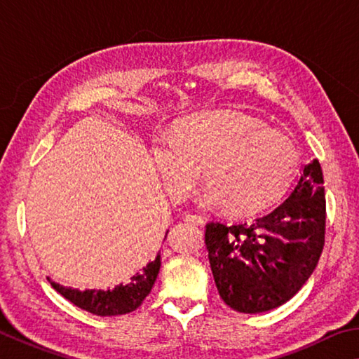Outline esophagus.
<instances>
[{"instance_id":"34e87169","label":"esophagus","mask_w":359,"mask_h":359,"mask_svg":"<svg viewBox=\"0 0 359 359\" xmlns=\"http://www.w3.org/2000/svg\"><path fill=\"white\" fill-rule=\"evenodd\" d=\"M184 222H187L188 224H198V226H203L204 218L199 217V215H194V214H185Z\"/></svg>"}]
</instances>
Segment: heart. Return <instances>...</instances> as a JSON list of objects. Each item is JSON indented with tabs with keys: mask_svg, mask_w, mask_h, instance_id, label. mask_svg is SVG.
I'll use <instances>...</instances> for the list:
<instances>
[{
	"mask_svg": "<svg viewBox=\"0 0 359 359\" xmlns=\"http://www.w3.org/2000/svg\"><path fill=\"white\" fill-rule=\"evenodd\" d=\"M151 158L163 187L175 201L196 185L201 168L208 185L203 203H222L236 215L276 204L299 166V151L287 135L234 111L184 120L151 142Z\"/></svg>",
	"mask_w": 359,
	"mask_h": 359,
	"instance_id": "heart-1",
	"label": "heart"
}]
</instances>
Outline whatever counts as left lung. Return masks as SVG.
Returning <instances> with one entry per match:
<instances>
[{
	"mask_svg": "<svg viewBox=\"0 0 359 359\" xmlns=\"http://www.w3.org/2000/svg\"><path fill=\"white\" fill-rule=\"evenodd\" d=\"M326 199L318 160L304 166L290 196L253 223L210 222L205 247L218 293L234 311L259 313L290 301L325 245Z\"/></svg>",
	"mask_w": 359,
	"mask_h": 359,
	"instance_id": "8db88e82",
	"label": "left lung"
}]
</instances>
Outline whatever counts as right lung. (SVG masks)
I'll use <instances>...</instances> for the list:
<instances>
[{"label": "right lung", "mask_w": 359, "mask_h": 359, "mask_svg": "<svg viewBox=\"0 0 359 359\" xmlns=\"http://www.w3.org/2000/svg\"><path fill=\"white\" fill-rule=\"evenodd\" d=\"M168 236V233H166ZM165 236V239H166ZM161 257L156 255L154 261L142 267L141 271L136 272L135 276L130 277L126 283H120L114 290H72L66 288L63 285L52 282L47 278L53 288L60 294L66 297L74 306L81 307L82 311H87L98 317H117V315H125L141 306L145 297L149 296L151 287L156 280L158 272H160Z\"/></svg>", "instance_id": "1"}]
</instances>
